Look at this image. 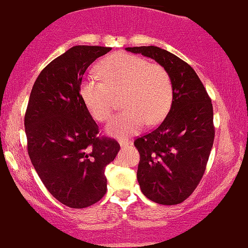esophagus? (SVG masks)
Segmentation results:
<instances>
[{"label":"esophagus","mask_w":248,"mask_h":248,"mask_svg":"<svg viewBox=\"0 0 248 248\" xmlns=\"http://www.w3.org/2000/svg\"><path fill=\"white\" fill-rule=\"evenodd\" d=\"M119 145H121L122 147H124V146H129V145H131V141L130 140H123V139H122V140H119Z\"/></svg>","instance_id":"obj_1"}]
</instances>
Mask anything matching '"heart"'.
<instances>
[{
  "label": "heart",
  "mask_w": 248,
  "mask_h": 248,
  "mask_svg": "<svg viewBox=\"0 0 248 248\" xmlns=\"http://www.w3.org/2000/svg\"><path fill=\"white\" fill-rule=\"evenodd\" d=\"M98 74L81 84V96L90 115L107 122L115 109V96L122 95L126 110L107 126L109 135L125 138L136 135L145 124H156L166 117L173 102V82L167 69L144 58L115 53L101 61Z\"/></svg>",
  "instance_id": "b5f03b06"
}]
</instances>
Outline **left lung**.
Returning a JSON list of instances; mask_svg holds the SVG:
<instances>
[{"mask_svg": "<svg viewBox=\"0 0 248 248\" xmlns=\"http://www.w3.org/2000/svg\"><path fill=\"white\" fill-rule=\"evenodd\" d=\"M155 60L170 73L173 102L167 117L135 140L140 154L137 179L153 202L174 205L187 200L202 179L215 138L214 109L196 72L175 54L156 46L126 47Z\"/></svg>", "mask_w": 248, "mask_h": 248, "instance_id": "1", "label": "left lung"}]
</instances>
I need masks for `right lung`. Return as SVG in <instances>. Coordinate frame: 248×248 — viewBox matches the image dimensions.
Segmentation results:
<instances>
[{
  "instance_id": "add662e5",
  "label": "right lung",
  "mask_w": 248,
  "mask_h": 248,
  "mask_svg": "<svg viewBox=\"0 0 248 248\" xmlns=\"http://www.w3.org/2000/svg\"><path fill=\"white\" fill-rule=\"evenodd\" d=\"M110 47L73 46L38 75L24 126L28 153L46 189L63 205L82 209L107 193V165L117 155L115 139L98 126L80 94L82 77Z\"/></svg>"
}]
</instances>
